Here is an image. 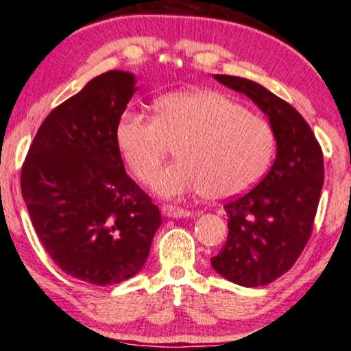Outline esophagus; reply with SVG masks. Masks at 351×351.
<instances>
[{
    "mask_svg": "<svg viewBox=\"0 0 351 351\" xmlns=\"http://www.w3.org/2000/svg\"><path fill=\"white\" fill-rule=\"evenodd\" d=\"M160 212H162V215L167 218H185L192 215L191 210H185V208L176 207V205H166V204L160 207Z\"/></svg>",
    "mask_w": 351,
    "mask_h": 351,
    "instance_id": "obj_1",
    "label": "esophagus"
}]
</instances>
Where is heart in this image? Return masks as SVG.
<instances>
[{
  "label": "heart",
  "mask_w": 351,
  "mask_h": 351,
  "mask_svg": "<svg viewBox=\"0 0 351 351\" xmlns=\"http://www.w3.org/2000/svg\"><path fill=\"white\" fill-rule=\"evenodd\" d=\"M154 119L126 111L114 138L126 166L141 182L158 171L171 146L177 162L151 179L160 197L200 193L225 200L250 191L265 176L274 134L263 118L215 90L167 93L154 105Z\"/></svg>",
  "instance_id": "obj_1"
}]
</instances>
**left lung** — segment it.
I'll return each mask as SVG.
<instances>
[{
	"mask_svg": "<svg viewBox=\"0 0 351 351\" xmlns=\"http://www.w3.org/2000/svg\"><path fill=\"white\" fill-rule=\"evenodd\" d=\"M213 78L245 93L266 114L276 159L253 191L223 205L228 237L212 267L240 286H266L291 269L311 238L324 185L322 149L299 111L263 85L243 77Z\"/></svg>",
	"mask_w": 351,
	"mask_h": 351,
	"instance_id": "left-lung-1",
	"label": "left lung"
}]
</instances>
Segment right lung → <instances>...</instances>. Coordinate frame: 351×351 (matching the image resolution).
<instances>
[{
    "instance_id": "obj_1",
    "label": "right lung",
    "mask_w": 351,
    "mask_h": 351,
    "mask_svg": "<svg viewBox=\"0 0 351 351\" xmlns=\"http://www.w3.org/2000/svg\"><path fill=\"white\" fill-rule=\"evenodd\" d=\"M136 90L131 72L92 78L44 119L21 172L23 199L49 256L95 286L138 274L162 223L126 174L114 138Z\"/></svg>"
}]
</instances>
